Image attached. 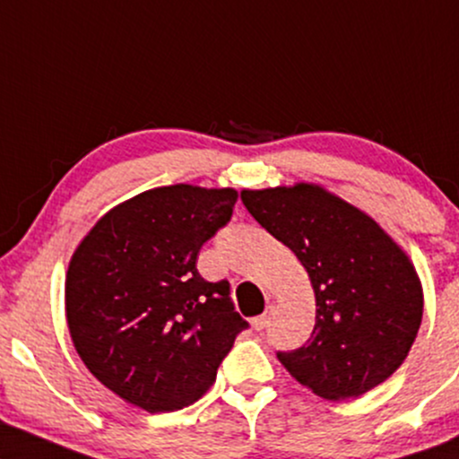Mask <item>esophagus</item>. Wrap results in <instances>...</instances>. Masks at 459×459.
Wrapping results in <instances>:
<instances>
[{
    "label": "esophagus",
    "mask_w": 459,
    "mask_h": 459,
    "mask_svg": "<svg viewBox=\"0 0 459 459\" xmlns=\"http://www.w3.org/2000/svg\"><path fill=\"white\" fill-rule=\"evenodd\" d=\"M267 325H269V312H264V314H261V316L252 318V327L256 331H263L264 327H267Z\"/></svg>",
    "instance_id": "esophagus-1"
}]
</instances>
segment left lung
<instances>
[{
  "label": "left lung",
  "instance_id": "8db88e82",
  "mask_svg": "<svg viewBox=\"0 0 459 459\" xmlns=\"http://www.w3.org/2000/svg\"><path fill=\"white\" fill-rule=\"evenodd\" d=\"M263 229L306 267L316 325L301 349L278 352L303 387L349 400L385 383L411 352L423 289L408 254L366 212L318 184L241 190Z\"/></svg>",
  "mask_w": 459,
  "mask_h": 459
}]
</instances>
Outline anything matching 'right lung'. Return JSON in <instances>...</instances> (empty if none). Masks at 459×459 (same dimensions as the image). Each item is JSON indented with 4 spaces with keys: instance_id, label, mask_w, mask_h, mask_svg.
Segmentation results:
<instances>
[{
    "instance_id": "1",
    "label": "right lung",
    "mask_w": 459,
    "mask_h": 459,
    "mask_svg": "<svg viewBox=\"0 0 459 459\" xmlns=\"http://www.w3.org/2000/svg\"><path fill=\"white\" fill-rule=\"evenodd\" d=\"M237 190L175 184L115 205L65 273L72 344L104 387L147 412L179 411L212 387L247 323L198 252L233 215Z\"/></svg>"
}]
</instances>
